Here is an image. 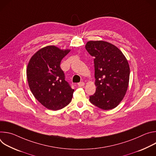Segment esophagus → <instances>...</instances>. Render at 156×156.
Here are the masks:
<instances>
[{"mask_svg": "<svg viewBox=\"0 0 156 156\" xmlns=\"http://www.w3.org/2000/svg\"><path fill=\"white\" fill-rule=\"evenodd\" d=\"M84 85V83L83 81H81V82H80V83H78V86L79 87H82V86H83Z\"/></svg>", "mask_w": 156, "mask_h": 156, "instance_id": "esophagus-1", "label": "esophagus"}]
</instances>
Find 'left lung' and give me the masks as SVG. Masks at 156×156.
Returning a JSON list of instances; mask_svg holds the SVG:
<instances>
[{"instance_id":"1","label":"left lung","mask_w":156,"mask_h":156,"mask_svg":"<svg viewBox=\"0 0 156 156\" xmlns=\"http://www.w3.org/2000/svg\"><path fill=\"white\" fill-rule=\"evenodd\" d=\"M85 48L95 58L96 90L90 101L101 109H113L123 100L127 91L130 72L128 60L118 48L106 41H90Z\"/></svg>"}]
</instances>
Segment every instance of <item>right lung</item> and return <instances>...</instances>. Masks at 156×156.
<instances>
[{"mask_svg": "<svg viewBox=\"0 0 156 156\" xmlns=\"http://www.w3.org/2000/svg\"><path fill=\"white\" fill-rule=\"evenodd\" d=\"M70 49L48 46L37 51L27 66V75L34 98L46 108L57 110L72 101L74 90L65 80L60 65Z\"/></svg>", "mask_w": 156, "mask_h": 156, "instance_id": "obj_1", "label": "right lung"}]
</instances>
